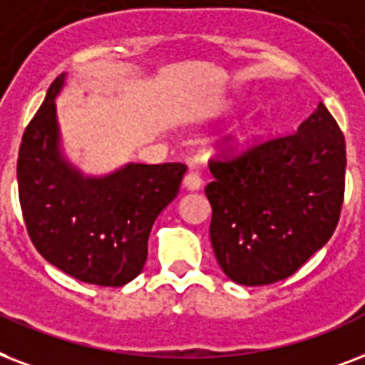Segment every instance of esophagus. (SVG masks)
Masks as SVG:
<instances>
[{
  "label": "esophagus",
  "instance_id": "1",
  "mask_svg": "<svg viewBox=\"0 0 365 365\" xmlns=\"http://www.w3.org/2000/svg\"><path fill=\"white\" fill-rule=\"evenodd\" d=\"M182 186H185L186 190H200V188H202V177L197 173H194V171H190V173L185 175Z\"/></svg>",
  "mask_w": 365,
  "mask_h": 365
}]
</instances>
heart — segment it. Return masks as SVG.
<instances>
[{"label": "heart", "instance_id": "heart-1", "mask_svg": "<svg viewBox=\"0 0 365 365\" xmlns=\"http://www.w3.org/2000/svg\"><path fill=\"white\" fill-rule=\"evenodd\" d=\"M261 133V123L255 120L244 121L242 125H238L230 135H228V143L230 144H245L253 140Z\"/></svg>", "mask_w": 365, "mask_h": 365}]
</instances>
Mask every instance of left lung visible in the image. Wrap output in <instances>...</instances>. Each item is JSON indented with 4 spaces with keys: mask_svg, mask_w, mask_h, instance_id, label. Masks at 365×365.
I'll return each mask as SVG.
<instances>
[{
    "mask_svg": "<svg viewBox=\"0 0 365 365\" xmlns=\"http://www.w3.org/2000/svg\"><path fill=\"white\" fill-rule=\"evenodd\" d=\"M209 238L222 272L240 285L289 278L337 227L346 146L324 104L297 133L209 162Z\"/></svg>",
    "mask_w": 365,
    "mask_h": 365,
    "instance_id": "1",
    "label": "left lung"
}]
</instances>
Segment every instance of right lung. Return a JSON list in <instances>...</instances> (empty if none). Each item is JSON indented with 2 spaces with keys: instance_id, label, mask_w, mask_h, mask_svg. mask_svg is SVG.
Segmentation results:
<instances>
[{
  "instance_id": "1",
  "label": "right lung",
  "mask_w": 365,
  "mask_h": 365,
  "mask_svg": "<svg viewBox=\"0 0 365 365\" xmlns=\"http://www.w3.org/2000/svg\"><path fill=\"white\" fill-rule=\"evenodd\" d=\"M61 74L22 135L16 179L28 234L39 255L68 276L120 287L143 272L158 215L179 194L185 163H125L86 175L62 150Z\"/></svg>"
}]
</instances>
